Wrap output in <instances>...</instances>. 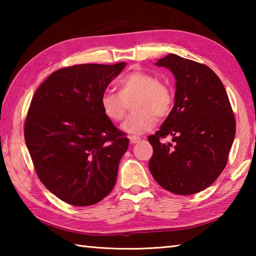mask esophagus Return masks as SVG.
Returning a JSON list of instances; mask_svg holds the SVG:
<instances>
[{
	"instance_id": "34e87169",
	"label": "esophagus",
	"mask_w": 256,
	"mask_h": 256,
	"mask_svg": "<svg viewBox=\"0 0 256 256\" xmlns=\"http://www.w3.org/2000/svg\"><path fill=\"white\" fill-rule=\"evenodd\" d=\"M128 138H130V142H131L132 144H138V142H140V140H141L140 138H138V136H128Z\"/></svg>"
}]
</instances>
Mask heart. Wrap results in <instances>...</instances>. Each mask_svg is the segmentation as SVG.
Here are the masks:
<instances>
[{"mask_svg": "<svg viewBox=\"0 0 256 256\" xmlns=\"http://www.w3.org/2000/svg\"><path fill=\"white\" fill-rule=\"evenodd\" d=\"M118 94L105 92L100 97L102 112L108 120L120 122L132 103V112L122 124V131L128 134H142L150 131L157 118H164L170 114L174 105V94L166 84L144 71H133L120 78Z\"/></svg>", "mask_w": 256, "mask_h": 256, "instance_id": "heart-1", "label": "heart"}]
</instances>
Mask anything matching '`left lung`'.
Listing matches in <instances>:
<instances>
[{"label": "left lung", "mask_w": 256, "mask_h": 256, "mask_svg": "<svg viewBox=\"0 0 256 256\" xmlns=\"http://www.w3.org/2000/svg\"><path fill=\"white\" fill-rule=\"evenodd\" d=\"M176 79L175 105L160 130L148 138L149 170L174 194L190 196L210 186L226 167L236 120L222 80L204 64L168 54L156 63ZM172 136V144L161 138Z\"/></svg>", "instance_id": "obj_1"}]
</instances>
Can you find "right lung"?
<instances>
[{
	"instance_id": "obj_1",
	"label": "right lung",
	"mask_w": 256,
	"mask_h": 256,
	"mask_svg": "<svg viewBox=\"0 0 256 256\" xmlns=\"http://www.w3.org/2000/svg\"><path fill=\"white\" fill-rule=\"evenodd\" d=\"M126 66L60 68L36 90L24 141L38 178L60 200L92 206L114 188L128 138L102 112L100 97Z\"/></svg>"
}]
</instances>
